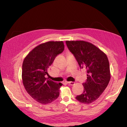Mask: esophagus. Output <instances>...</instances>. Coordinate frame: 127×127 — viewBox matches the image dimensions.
Returning a JSON list of instances; mask_svg holds the SVG:
<instances>
[{"instance_id":"1","label":"esophagus","mask_w":127,"mask_h":127,"mask_svg":"<svg viewBox=\"0 0 127 127\" xmlns=\"http://www.w3.org/2000/svg\"><path fill=\"white\" fill-rule=\"evenodd\" d=\"M68 83L69 85L73 86L75 84V82H68Z\"/></svg>"}]
</instances>
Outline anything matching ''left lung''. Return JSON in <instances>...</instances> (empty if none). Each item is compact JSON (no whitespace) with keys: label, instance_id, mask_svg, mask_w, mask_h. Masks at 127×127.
Segmentation results:
<instances>
[{"label":"left lung","instance_id":"8db88e82","mask_svg":"<svg viewBox=\"0 0 127 127\" xmlns=\"http://www.w3.org/2000/svg\"><path fill=\"white\" fill-rule=\"evenodd\" d=\"M66 44L81 68L87 70V81L83 93L76 99L91 104L100 97L110 81V65L106 55L94 44L85 41H66Z\"/></svg>","mask_w":127,"mask_h":127}]
</instances>
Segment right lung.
Here are the masks:
<instances>
[{"label":"right lung","mask_w":127,"mask_h":127,"mask_svg":"<svg viewBox=\"0 0 127 127\" xmlns=\"http://www.w3.org/2000/svg\"><path fill=\"white\" fill-rule=\"evenodd\" d=\"M64 49L62 41L43 43L30 51L23 62V85L27 93L40 104L52 102L59 95L62 83L47 79L45 76L48 74L47 69Z\"/></svg>","instance_id":"add662e5"}]
</instances>
